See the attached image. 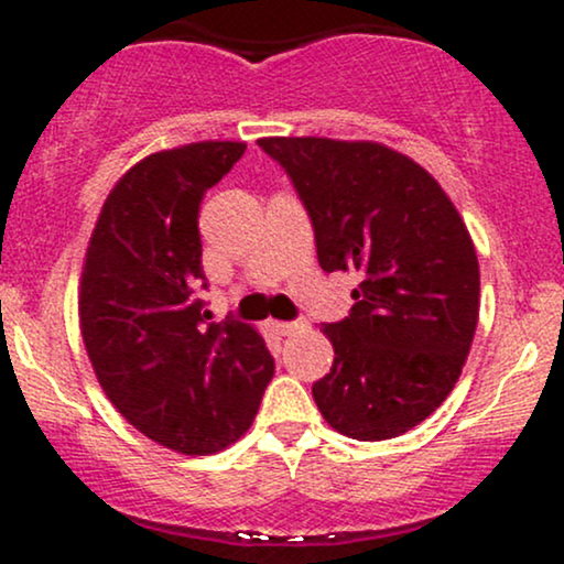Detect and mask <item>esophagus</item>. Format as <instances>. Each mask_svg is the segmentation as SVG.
I'll list each match as a JSON object with an SVG mask.
<instances>
[{
	"label": "esophagus",
	"instance_id": "34e87169",
	"mask_svg": "<svg viewBox=\"0 0 564 564\" xmlns=\"http://www.w3.org/2000/svg\"><path fill=\"white\" fill-rule=\"evenodd\" d=\"M304 326H307L304 321H281V323H275V332L283 336H291L294 332H302Z\"/></svg>",
	"mask_w": 564,
	"mask_h": 564
}]
</instances>
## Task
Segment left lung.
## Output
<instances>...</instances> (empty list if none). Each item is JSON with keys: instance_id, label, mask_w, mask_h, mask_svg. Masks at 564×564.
I'll list each match as a JSON object with an SVG mask.
<instances>
[{"instance_id": "obj_1", "label": "left lung", "mask_w": 564, "mask_h": 564, "mask_svg": "<svg viewBox=\"0 0 564 564\" xmlns=\"http://www.w3.org/2000/svg\"><path fill=\"white\" fill-rule=\"evenodd\" d=\"M315 230L326 273H358L345 321L323 323L334 366L313 384L328 424L390 440L422 424L462 377L480 315L467 225L424 166L379 142L262 138Z\"/></svg>"}]
</instances>
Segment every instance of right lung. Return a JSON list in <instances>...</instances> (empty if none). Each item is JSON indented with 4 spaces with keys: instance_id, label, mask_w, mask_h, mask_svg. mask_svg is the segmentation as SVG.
I'll return each instance as SVG.
<instances>
[{
    "instance_id": "add662e5",
    "label": "right lung",
    "mask_w": 564,
    "mask_h": 564,
    "mask_svg": "<svg viewBox=\"0 0 564 564\" xmlns=\"http://www.w3.org/2000/svg\"><path fill=\"white\" fill-rule=\"evenodd\" d=\"M246 142H191L134 164L102 204L79 321L102 392L153 443L206 456L236 443L275 373L257 328L206 323L198 209Z\"/></svg>"
}]
</instances>
